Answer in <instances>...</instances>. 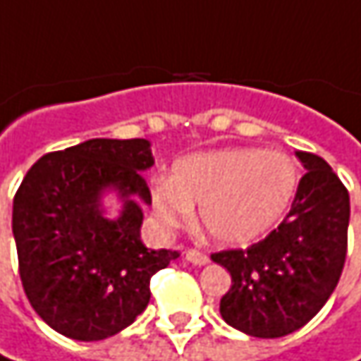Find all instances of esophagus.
<instances>
[{
  "label": "esophagus",
  "instance_id": "obj_1",
  "mask_svg": "<svg viewBox=\"0 0 361 361\" xmlns=\"http://www.w3.org/2000/svg\"><path fill=\"white\" fill-rule=\"evenodd\" d=\"M183 255H185V259L190 262V264L194 265H206L210 259H208V255L200 251V249H185L183 251Z\"/></svg>",
  "mask_w": 361,
  "mask_h": 361
}]
</instances>
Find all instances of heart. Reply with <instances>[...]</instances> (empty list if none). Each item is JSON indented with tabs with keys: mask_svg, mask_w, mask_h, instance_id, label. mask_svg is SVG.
Wrapping results in <instances>:
<instances>
[{
	"mask_svg": "<svg viewBox=\"0 0 361 361\" xmlns=\"http://www.w3.org/2000/svg\"><path fill=\"white\" fill-rule=\"evenodd\" d=\"M298 188L296 163L284 153L235 147L176 161L171 180L153 185V212L161 226L178 228L200 206L204 231L226 245L249 243L288 210Z\"/></svg>",
	"mask_w": 361,
	"mask_h": 361,
	"instance_id": "b5f03b06",
	"label": "heart"
}]
</instances>
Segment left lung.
Segmentation results:
<instances>
[{"mask_svg": "<svg viewBox=\"0 0 361 361\" xmlns=\"http://www.w3.org/2000/svg\"><path fill=\"white\" fill-rule=\"evenodd\" d=\"M286 219L259 243L212 253L231 274L221 314L251 337L276 339L305 327L325 307L348 255V188L312 153Z\"/></svg>", "mask_w": 361, "mask_h": 361, "instance_id": "obj_1", "label": "left lung"}]
</instances>
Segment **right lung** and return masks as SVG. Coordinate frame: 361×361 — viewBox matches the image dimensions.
Listing matches in <instances>:
<instances>
[{
  "label": "right lung",
  "mask_w": 361,
  "mask_h": 361,
  "mask_svg": "<svg viewBox=\"0 0 361 361\" xmlns=\"http://www.w3.org/2000/svg\"><path fill=\"white\" fill-rule=\"evenodd\" d=\"M145 138H92L34 163L13 196L11 231L24 292L38 317L77 341L120 333L147 308L151 278L178 251L147 249L142 210L151 204L140 171L153 165ZM106 187L125 202L116 221L101 214Z\"/></svg>",
  "instance_id": "right-lung-1"
}]
</instances>
